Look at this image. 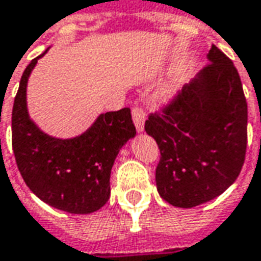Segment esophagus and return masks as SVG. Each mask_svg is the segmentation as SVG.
Returning a JSON list of instances; mask_svg holds the SVG:
<instances>
[{"label":"esophagus","instance_id":"34e87169","mask_svg":"<svg viewBox=\"0 0 261 261\" xmlns=\"http://www.w3.org/2000/svg\"><path fill=\"white\" fill-rule=\"evenodd\" d=\"M133 121H134V125L139 133H143L144 131V121H146V114L141 108H134L133 110Z\"/></svg>","mask_w":261,"mask_h":261}]
</instances>
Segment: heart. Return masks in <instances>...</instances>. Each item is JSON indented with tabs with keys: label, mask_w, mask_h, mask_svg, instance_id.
Listing matches in <instances>:
<instances>
[{
	"label": "heart",
	"mask_w": 261,
	"mask_h": 261,
	"mask_svg": "<svg viewBox=\"0 0 261 261\" xmlns=\"http://www.w3.org/2000/svg\"><path fill=\"white\" fill-rule=\"evenodd\" d=\"M176 92H177V82L176 81H170V82H167L166 85L162 88L160 96L163 99H172L176 95Z\"/></svg>",
	"instance_id": "b5f03b06"
}]
</instances>
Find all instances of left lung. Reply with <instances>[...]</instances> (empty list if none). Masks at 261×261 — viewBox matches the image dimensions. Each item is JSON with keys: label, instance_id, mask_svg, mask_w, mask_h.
<instances>
[{"label": "left lung", "instance_id": "obj_1", "mask_svg": "<svg viewBox=\"0 0 261 261\" xmlns=\"http://www.w3.org/2000/svg\"><path fill=\"white\" fill-rule=\"evenodd\" d=\"M203 68L144 130L156 140L159 195L193 208L227 191L241 172L247 147V102L237 69L217 46Z\"/></svg>", "mask_w": 261, "mask_h": 261}]
</instances>
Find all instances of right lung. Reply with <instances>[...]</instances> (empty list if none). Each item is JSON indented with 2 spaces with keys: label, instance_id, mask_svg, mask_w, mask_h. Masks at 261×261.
Masks as SVG:
<instances>
[{
  "label": "right lung",
  "instance_id": "right-lung-1",
  "mask_svg": "<svg viewBox=\"0 0 261 261\" xmlns=\"http://www.w3.org/2000/svg\"><path fill=\"white\" fill-rule=\"evenodd\" d=\"M47 50L29 63L14 99V156L25 185L43 202L69 214H91L110 199L114 162L136 136V127L130 108H122L99 114L88 130L72 139L41 131L29 115L27 84Z\"/></svg>",
  "mask_w": 261,
  "mask_h": 261
}]
</instances>
